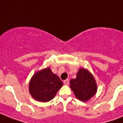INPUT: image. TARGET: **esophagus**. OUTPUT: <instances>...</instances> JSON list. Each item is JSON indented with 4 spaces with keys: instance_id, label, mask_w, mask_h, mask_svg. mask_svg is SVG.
<instances>
[{
    "instance_id": "obj_1",
    "label": "esophagus",
    "mask_w": 123,
    "mask_h": 123,
    "mask_svg": "<svg viewBox=\"0 0 123 123\" xmlns=\"http://www.w3.org/2000/svg\"><path fill=\"white\" fill-rule=\"evenodd\" d=\"M64 85H68V84H69V80L68 79H66V80H64Z\"/></svg>"
}]
</instances>
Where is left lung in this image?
<instances>
[{
	"instance_id": "left-lung-1",
	"label": "left lung",
	"mask_w": 123,
	"mask_h": 123,
	"mask_svg": "<svg viewBox=\"0 0 123 123\" xmlns=\"http://www.w3.org/2000/svg\"><path fill=\"white\" fill-rule=\"evenodd\" d=\"M69 84L76 98L82 101H89L97 92V84L94 77L84 68L79 69L76 79H71Z\"/></svg>"
}]
</instances>
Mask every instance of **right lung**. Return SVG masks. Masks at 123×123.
I'll return each mask as SVG.
<instances>
[{"mask_svg":"<svg viewBox=\"0 0 123 123\" xmlns=\"http://www.w3.org/2000/svg\"><path fill=\"white\" fill-rule=\"evenodd\" d=\"M63 83L50 68L37 71L29 81V91L34 99L41 102L52 100Z\"/></svg>","mask_w":123,"mask_h":123,"instance_id":"add662e5","label":"right lung"}]
</instances>
